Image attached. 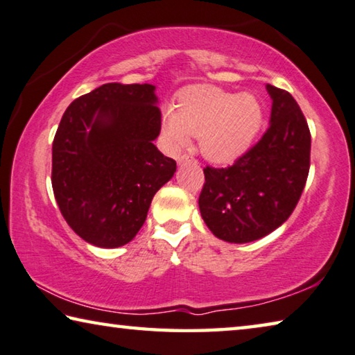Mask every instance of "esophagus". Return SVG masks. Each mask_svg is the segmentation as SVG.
Wrapping results in <instances>:
<instances>
[{
	"label": "esophagus",
	"mask_w": 355,
	"mask_h": 355,
	"mask_svg": "<svg viewBox=\"0 0 355 355\" xmlns=\"http://www.w3.org/2000/svg\"><path fill=\"white\" fill-rule=\"evenodd\" d=\"M178 164L179 165H185V164H196V160L193 157L189 155V154H184L181 157H178Z\"/></svg>",
	"instance_id": "esophagus-1"
}]
</instances>
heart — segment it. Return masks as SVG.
Returning <instances> with one entry per match:
<instances>
[{"label":"heart","mask_w":355,"mask_h":355,"mask_svg":"<svg viewBox=\"0 0 355 355\" xmlns=\"http://www.w3.org/2000/svg\"><path fill=\"white\" fill-rule=\"evenodd\" d=\"M263 105L253 94H234L217 86H195L168 108L162 132L170 149L189 146L200 137L201 153L216 164H231L245 154L263 125Z\"/></svg>","instance_id":"1"}]
</instances>
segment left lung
<instances>
[{
	"instance_id": "left-lung-1",
	"label": "left lung",
	"mask_w": 355,
	"mask_h": 355,
	"mask_svg": "<svg viewBox=\"0 0 355 355\" xmlns=\"http://www.w3.org/2000/svg\"><path fill=\"white\" fill-rule=\"evenodd\" d=\"M270 125L259 141L228 168H205L201 217L218 239L258 241L277 230L297 206L310 171L311 135L288 91L267 85Z\"/></svg>"
}]
</instances>
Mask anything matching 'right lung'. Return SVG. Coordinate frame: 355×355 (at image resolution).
I'll use <instances>...</instances> for the list:
<instances>
[{
	"instance_id": "obj_1",
	"label": "right lung",
	"mask_w": 355,
	"mask_h": 355,
	"mask_svg": "<svg viewBox=\"0 0 355 355\" xmlns=\"http://www.w3.org/2000/svg\"><path fill=\"white\" fill-rule=\"evenodd\" d=\"M155 86L107 83L67 107L51 148V185L62 217L96 247L129 243L176 162L153 143L162 114Z\"/></svg>"
}]
</instances>
